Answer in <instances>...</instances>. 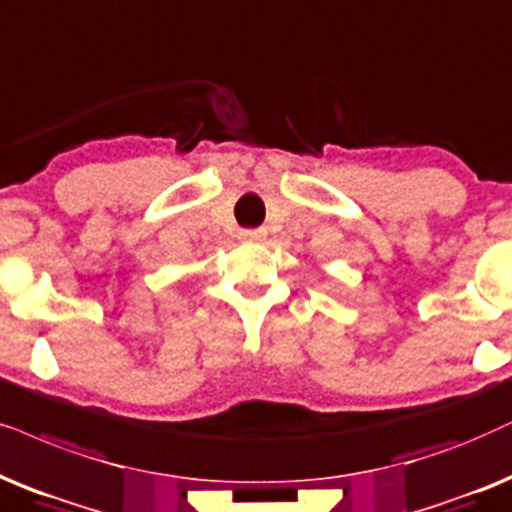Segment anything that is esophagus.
<instances>
[{
	"instance_id": "34e87169",
	"label": "esophagus",
	"mask_w": 512,
	"mask_h": 512,
	"mask_svg": "<svg viewBox=\"0 0 512 512\" xmlns=\"http://www.w3.org/2000/svg\"><path fill=\"white\" fill-rule=\"evenodd\" d=\"M242 242H258L263 240V230H242L240 232Z\"/></svg>"
}]
</instances>
